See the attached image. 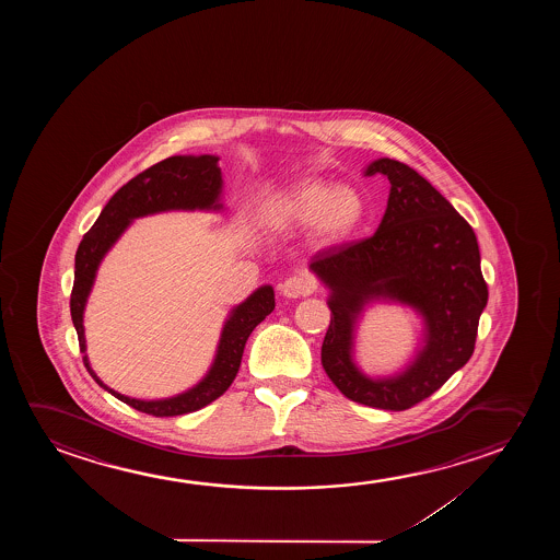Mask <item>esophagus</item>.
<instances>
[{
    "label": "esophagus",
    "mask_w": 560,
    "mask_h": 560,
    "mask_svg": "<svg viewBox=\"0 0 560 560\" xmlns=\"http://www.w3.org/2000/svg\"><path fill=\"white\" fill-rule=\"evenodd\" d=\"M315 289L314 279L306 276V273H296L291 276L289 279H284V283L281 284V292H283L287 299H300V296H307L312 294Z\"/></svg>",
    "instance_id": "esophagus-1"
}]
</instances>
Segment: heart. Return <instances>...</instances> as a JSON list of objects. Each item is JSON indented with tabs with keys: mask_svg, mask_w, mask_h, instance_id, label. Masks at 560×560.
Segmentation results:
<instances>
[{
	"mask_svg": "<svg viewBox=\"0 0 560 560\" xmlns=\"http://www.w3.org/2000/svg\"><path fill=\"white\" fill-rule=\"evenodd\" d=\"M269 214L279 225H312L323 241H340L360 228L365 200L350 185L312 179L277 200Z\"/></svg>",
	"mask_w": 560,
	"mask_h": 560,
	"instance_id": "heart-1",
	"label": "heart"
}]
</instances>
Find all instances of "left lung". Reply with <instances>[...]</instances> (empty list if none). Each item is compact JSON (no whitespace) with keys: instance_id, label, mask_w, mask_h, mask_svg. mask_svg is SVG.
Segmentation results:
<instances>
[{"instance_id":"left-lung-1","label":"left lung","mask_w":560,"mask_h":560,"mask_svg":"<svg viewBox=\"0 0 560 560\" xmlns=\"http://www.w3.org/2000/svg\"><path fill=\"white\" fill-rule=\"evenodd\" d=\"M368 176L390 182L388 207L373 237L329 246L310 269L330 289L322 363L332 384L361 406L404 411L432 396L475 352L488 304L475 231L430 182L404 162L378 159ZM398 299L419 308L428 346L401 376L373 382L351 361L352 325L364 302Z\"/></svg>"}]
</instances>
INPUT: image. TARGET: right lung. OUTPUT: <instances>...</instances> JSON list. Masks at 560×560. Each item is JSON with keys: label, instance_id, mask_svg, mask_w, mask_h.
Masks as SVG:
<instances>
[{"label": "right lung", "instance_id": "1", "mask_svg": "<svg viewBox=\"0 0 560 560\" xmlns=\"http://www.w3.org/2000/svg\"><path fill=\"white\" fill-rule=\"evenodd\" d=\"M220 191H222V172L218 168V156H210V154L170 156L122 185L113 195V199L108 200L107 207L103 208L92 230L85 233L78 245L74 284L70 292V315L77 327L80 352L84 353L82 360L85 369L90 371L95 383L141 413L153 415V417H176V415L192 413L220 398L237 376L250 332L276 307V294L271 287H261L241 306L235 307L223 327L214 365L195 388L179 394L176 398L156 399V401L128 398L101 383L88 363L84 325H82L85 300L92 291L100 261L103 260L108 248L115 245L116 238L122 235V231L130 225L133 218L164 212V210L220 208L218 202Z\"/></svg>", "mask_w": 560, "mask_h": 560}]
</instances>
